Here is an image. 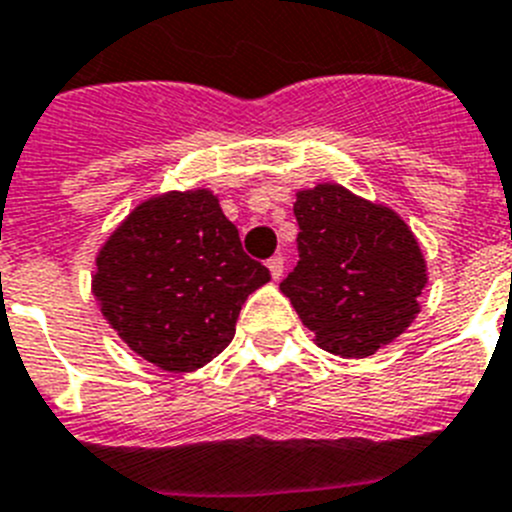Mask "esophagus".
I'll return each instance as SVG.
<instances>
[{
    "label": "esophagus",
    "instance_id": "obj_1",
    "mask_svg": "<svg viewBox=\"0 0 512 512\" xmlns=\"http://www.w3.org/2000/svg\"><path fill=\"white\" fill-rule=\"evenodd\" d=\"M266 266H269L271 277L279 279L284 274V256H271V259L266 261Z\"/></svg>",
    "mask_w": 512,
    "mask_h": 512
}]
</instances>
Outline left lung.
I'll list each match as a JSON object with an SVG mask.
<instances>
[{"label":"left lung","mask_w":512,"mask_h":512,"mask_svg":"<svg viewBox=\"0 0 512 512\" xmlns=\"http://www.w3.org/2000/svg\"><path fill=\"white\" fill-rule=\"evenodd\" d=\"M300 261L279 289L323 351L364 359L420 312L428 284L413 230L395 210L341 184L297 192Z\"/></svg>","instance_id":"left-lung-1"}]
</instances>
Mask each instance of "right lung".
Segmentation results:
<instances>
[{
  "mask_svg": "<svg viewBox=\"0 0 512 512\" xmlns=\"http://www.w3.org/2000/svg\"><path fill=\"white\" fill-rule=\"evenodd\" d=\"M269 269L246 256L210 189L140 202L97 256L92 292L117 336L166 372H194L235 336Z\"/></svg>",
  "mask_w": 512,
  "mask_h": 512,
  "instance_id": "1",
  "label": "right lung"
}]
</instances>
